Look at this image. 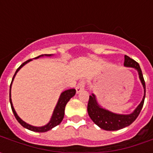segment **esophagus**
Wrapping results in <instances>:
<instances>
[{"label":"esophagus","instance_id":"esophagus-1","mask_svg":"<svg viewBox=\"0 0 153 153\" xmlns=\"http://www.w3.org/2000/svg\"><path fill=\"white\" fill-rule=\"evenodd\" d=\"M85 84H86V82H85V81L84 80H82V81H80L79 82V84L77 85L76 86V92L78 94L80 93V92H82V91H83L84 88H85Z\"/></svg>","mask_w":153,"mask_h":153}]
</instances>
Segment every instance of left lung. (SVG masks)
<instances>
[{
  "label": "left lung",
  "instance_id": "1",
  "mask_svg": "<svg viewBox=\"0 0 153 153\" xmlns=\"http://www.w3.org/2000/svg\"><path fill=\"white\" fill-rule=\"evenodd\" d=\"M124 66L127 67H133L137 71L139 74V79L144 87V97L142 101L138 105L135 110L130 114H114L107 109L102 108L99 105L97 102L95 95L92 94L89 98L88 105H87V111L91 120L96 124L98 127L107 131L119 130L121 128L130 126L133 121H135L138 115L140 114V110L142 109L144 102L145 98V82L143 78L142 71L140 69V65L138 64L135 60L131 59L127 55H125V62Z\"/></svg>",
  "mask_w": 153,
  "mask_h": 153
}]
</instances>
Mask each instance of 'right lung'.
<instances>
[{"label":"right lung","mask_w":153,"mask_h":153,"mask_svg":"<svg viewBox=\"0 0 153 153\" xmlns=\"http://www.w3.org/2000/svg\"><path fill=\"white\" fill-rule=\"evenodd\" d=\"M51 56V55H41L38 56V57H36L35 59H38L39 57H42V56ZM31 60L32 59H29L27 60L26 62H25L24 63L20 65V67H18V69L16 70V71L15 74H14V76L13 78V80H12V82H11L10 85V91H9V101H10V104H11V108H12V110L13 112V114H14V116H15L16 119L17 120L18 122L21 125V126L24 127V128H26L27 129H29L31 131H33V132H38V133H44V132H47V131L51 130V128L55 127L58 125H59L61 123V121H62V119H63V117H64V110H65V106H66V105L71 98L74 96L75 93H76V91H75V89H70V90H67V91H63L61 94H60V97L59 98V101H58L57 104H56V106H55V109H54V111H53V114L52 116L51 117V120L49 121L48 123L45 125L44 126H41V127H36V126H31L29 124L26 123L25 121H23L22 119H20V117L17 115L16 114V112L15 111V109H14V107L13 105V102H12V99H11V86H12V83H13V81L14 78H15L16 74L19 71V70L23 67V66H25L26 63H27L28 62H30Z\"/></svg>","instance_id":"obj_1"}]
</instances>
